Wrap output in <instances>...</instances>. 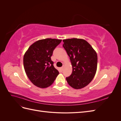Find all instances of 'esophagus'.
Returning a JSON list of instances; mask_svg holds the SVG:
<instances>
[{
    "label": "esophagus",
    "mask_w": 121,
    "mask_h": 121,
    "mask_svg": "<svg viewBox=\"0 0 121 121\" xmlns=\"http://www.w3.org/2000/svg\"><path fill=\"white\" fill-rule=\"evenodd\" d=\"M63 69H64V66H63L61 68V71H63Z\"/></svg>",
    "instance_id": "1"
}]
</instances>
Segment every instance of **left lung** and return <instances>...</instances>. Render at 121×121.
<instances>
[{
    "instance_id": "obj_1",
    "label": "left lung",
    "mask_w": 121,
    "mask_h": 121,
    "mask_svg": "<svg viewBox=\"0 0 121 121\" xmlns=\"http://www.w3.org/2000/svg\"><path fill=\"white\" fill-rule=\"evenodd\" d=\"M64 48L69 57L73 71L66 78L69 85L76 89L85 87L96 74L97 55L86 40L72 38L63 40Z\"/></svg>"
}]
</instances>
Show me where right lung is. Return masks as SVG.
Listing matches in <instances>:
<instances>
[{
  "mask_svg": "<svg viewBox=\"0 0 121 121\" xmlns=\"http://www.w3.org/2000/svg\"><path fill=\"white\" fill-rule=\"evenodd\" d=\"M61 39L46 38L38 40L25 52L23 63L26 75L34 85L41 88L50 86L59 72L51 60L53 50Z\"/></svg>",
  "mask_w": 121,
  "mask_h": 121,
  "instance_id": "obj_1",
  "label": "right lung"
}]
</instances>
